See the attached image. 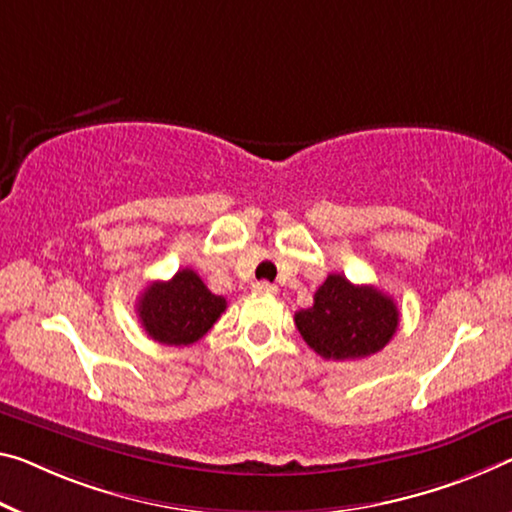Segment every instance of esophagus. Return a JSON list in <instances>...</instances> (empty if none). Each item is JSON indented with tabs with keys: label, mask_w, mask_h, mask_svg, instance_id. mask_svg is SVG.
Returning <instances> with one entry per match:
<instances>
[{
	"label": "esophagus",
	"mask_w": 512,
	"mask_h": 512,
	"mask_svg": "<svg viewBox=\"0 0 512 512\" xmlns=\"http://www.w3.org/2000/svg\"><path fill=\"white\" fill-rule=\"evenodd\" d=\"M277 286H274V283H270V281H256L254 283V293H270V295H274L277 293Z\"/></svg>",
	"instance_id": "1"
}]
</instances>
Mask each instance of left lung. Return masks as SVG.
Here are the masks:
<instances>
[{
    "label": "left lung",
    "mask_w": 512,
    "mask_h": 512,
    "mask_svg": "<svg viewBox=\"0 0 512 512\" xmlns=\"http://www.w3.org/2000/svg\"><path fill=\"white\" fill-rule=\"evenodd\" d=\"M396 302L375 286H355L329 274L313 295V306L295 313V325L311 350L325 359H361L380 352L396 334Z\"/></svg>",
    "instance_id": "1"
}]
</instances>
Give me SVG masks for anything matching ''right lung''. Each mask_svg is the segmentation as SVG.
Segmentation results:
<instances>
[{"label":"right lung","mask_w":512,"mask_h":512,"mask_svg":"<svg viewBox=\"0 0 512 512\" xmlns=\"http://www.w3.org/2000/svg\"><path fill=\"white\" fill-rule=\"evenodd\" d=\"M224 311V297L210 293L190 267L178 270L169 281H153L137 302L141 327L164 345L196 343Z\"/></svg>","instance_id":"1"}]
</instances>
